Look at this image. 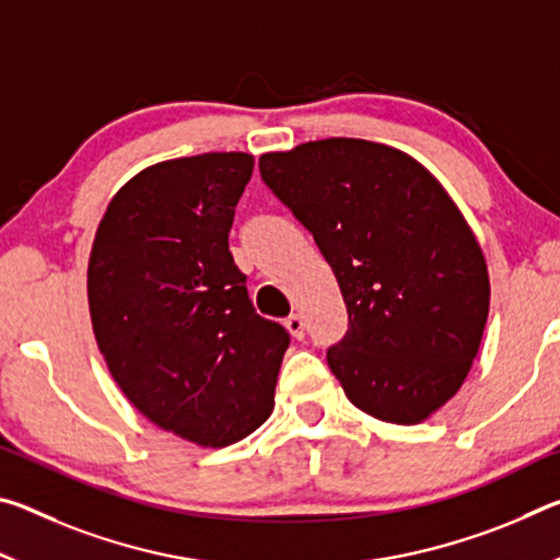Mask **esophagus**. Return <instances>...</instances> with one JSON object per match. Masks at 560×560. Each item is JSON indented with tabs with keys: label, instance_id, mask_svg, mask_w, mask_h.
I'll use <instances>...</instances> for the list:
<instances>
[{
	"label": "esophagus",
	"instance_id": "esophagus-1",
	"mask_svg": "<svg viewBox=\"0 0 560 560\" xmlns=\"http://www.w3.org/2000/svg\"><path fill=\"white\" fill-rule=\"evenodd\" d=\"M287 328H289V334L296 338V340H301L303 336H306V324H303V318L299 314H291L287 318Z\"/></svg>",
	"mask_w": 560,
	"mask_h": 560
}]
</instances>
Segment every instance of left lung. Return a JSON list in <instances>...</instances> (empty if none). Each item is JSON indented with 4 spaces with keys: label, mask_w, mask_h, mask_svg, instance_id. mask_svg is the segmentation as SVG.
<instances>
[{
    "label": "left lung",
    "mask_w": 560,
    "mask_h": 560,
    "mask_svg": "<svg viewBox=\"0 0 560 560\" xmlns=\"http://www.w3.org/2000/svg\"><path fill=\"white\" fill-rule=\"evenodd\" d=\"M261 179L314 234L348 308L328 368L358 410L417 424L467 377L489 316L477 236L402 150L326 138L259 158Z\"/></svg>",
    "instance_id": "8db88e82"
}]
</instances>
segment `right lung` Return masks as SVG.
Here are the masks:
<instances>
[{
    "instance_id": "add662e5",
    "label": "right lung",
    "mask_w": 560,
    "mask_h": 560,
    "mask_svg": "<svg viewBox=\"0 0 560 560\" xmlns=\"http://www.w3.org/2000/svg\"><path fill=\"white\" fill-rule=\"evenodd\" d=\"M252 170L249 153L140 170L110 200L89 259L91 324L113 381L150 422L200 447L267 422L289 348L230 252Z\"/></svg>"
}]
</instances>
